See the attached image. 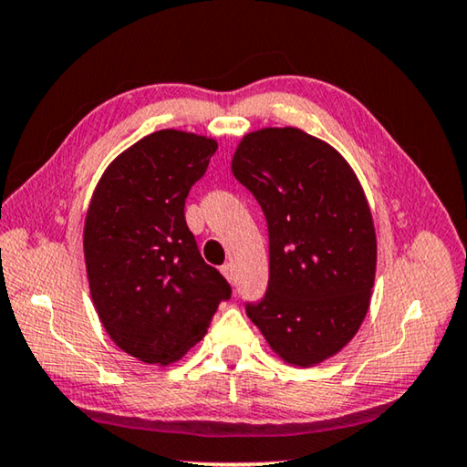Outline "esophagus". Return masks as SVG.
Listing matches in <instances>:
<instances>
[{"label": "esophagus", "instance_id": "1", "mask_svg": "<svg viewBox=\"0 0 467 467\" xmlns=\"http://www.w3.org/2000/svg\"><path fill=\"white\" fill-rule=\"evenodd\" d=\"M220 272H223V275L224 278L228 280V282H234V270H233V264H224L223 267H220Z\"/></svg>", "mask_w": 467, "mask_h": 467}]
</instances>
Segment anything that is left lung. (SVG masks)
Wrapping results in <instances>:
<instances>
[{"label": "left lung", "instance_id": "left-lung-1", "mask_svg": "<svg viewBox=\"0 0 467 467\" xmlns=\"http://www.w3.org/2000/svg\"><path fill=\"white\" fill-rule=\"evenodd\" d=\"M233 175L259 202L270 234V280L249 319L296 367L319 365L350 342L368 311L377 236L350 164L296 128L247 133Z\"/></svg>", "mask_w": 467, "mask_h": 467}]
</instances>
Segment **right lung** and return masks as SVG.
<instances>
[{
	"instance_id": "right-lung-1",
	"label": "right lung",
	"mask_w": 467,
	"mask_h": 467,
	"mask_svg": "<svg viewBox=\"0 0 467 467\" xmlns=\"http://www.w3.org/2000/svg\"><path fill=\"white\" fill-rule=\"evenodd\" d=\"M216 140L161 130L109 164L88 205L84 259L110 339L148 365L179 360L205 336L231 284L203 262L185 200Z\"/></svg>"
}]
</instances>
